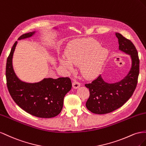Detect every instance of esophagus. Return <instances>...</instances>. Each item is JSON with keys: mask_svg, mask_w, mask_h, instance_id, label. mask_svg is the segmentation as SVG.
Returning a JSON list of instances; mask_svg holds the SVG:
<instances>
[{"mask_svg": "<svg viewBox=\"0 0 146 146\" xmlns=\"http://www.w3.org/2000/svg\"><path fill=\"white\" fill-rule=\"evenodd\" d=\"M72 86H73V88L76 89L79 88V87L81 86V84L80 82H78L76 81H74L73 82V84H72Z\"/></svg>", "mask_w": 146, "mask_h": 146, "instance_id": "obj_1", "label": "esophagus"}]
</instances>
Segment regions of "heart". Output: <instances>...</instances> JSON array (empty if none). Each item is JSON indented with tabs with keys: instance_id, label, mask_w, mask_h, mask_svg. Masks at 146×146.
Returning a JSON list of instances; mask_svg holds the SVG:
<instances>
[{
	"instance_id": "obj_1",
	"label": "heart",
	"mask_w": 146,
	"mask_h": 146,
	"mask_svg": "<svg viewBox=\"0 0 146 146\" xmlns=\"http://www.w3.org/2000/svg\"><path fill=\"white\" fill-rule=\"evenodd\" d=\"M100 46L92 39L71 41L66 48V56L59 58V63L69 72L74 70V65L80 66L83 76L93 78L101 72L109 56L108 49Z\"/></svg>"
}]
</instances>
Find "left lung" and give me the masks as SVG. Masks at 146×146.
<instances>
[{
	"mask_svg": "<svg viewBox=\"0 0 146 146\" xmlns=\"http://www.w3.org/2000/svg\"><path fill=\"white\" fill-rule=\"evenodd\" d=\"M115 34L118 39L119 51L130 57L131 68L120 81L108 83L100 75L90 84H85L90 92L86 106L94 114L110 113L122 106L132 96L138 82L139 60L137 50L130 40L119 33Z\"/></svg>",
	"mask_w": 146,
	"mask_h": 146,
	"instance_id": "1",
	"label": "left lung"
}]
</instances>
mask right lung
Instances as JSON below:
<instances>
[{
  "label": "right lung",
  "mask_w": 146,
  "mask_h": 146,
  "mask_svg": "<svg viewBox=\"0 0 146 146\" xmlns=\"http://www.w3.org/2000/svg\"><path fill=\"white\" fill-rule=\"evenodd\" d=\"M37 32L23 34L18 40L30 38ZM17 44L16 41L12 47L6 65L7 85L11 98L21 108L32 115L41 118L55 117L62 110L65 95L72 89L71 80L68 77L46 78L36 82L20 80L13 66V54Z\"/></svg>",
  "instance_id": "right-lung-1"
}]
</instances>
